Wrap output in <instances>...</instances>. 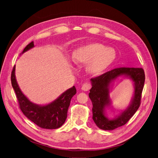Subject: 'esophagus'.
I'll use <instances>...</instances> for the list:
<instances>
[{
  "mask_svg": "<svg viewBox=\"0 0 158 158\" xmlns=\"http://www.w3.org/2000/svg\"><path fill=\"white\" fill-rule=\"evenodd\" d=\"M91 88V84L89 82H86V83H84L82 86V89L83 91H88L89 89Z\"/></svg>",
  "mask_w": 158,
  "mask_h": 158,
  "instance_id": "obj_1",
  "label": "esophagus"
}]
</instances>
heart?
Returning <instances> with one entry per match:
<instances>
[{
  "label": "heart",
  "mask_w": 158,
  "mask_h": 158,
  "mask_svg": "<svg viewBox=\"0 0 158 158\" xmlns=\"http://www.w3.org/2000/svg\"><path fill=\"white\" fill-rule=\"evenodd\" d=\"M116 52L100 44H91L80 47L73 54V60L78 65H86L88 71L94 76L103 73L115 59Z\"/></svg>",
  "instance_id": "b5f03b06"
}]
</instances>
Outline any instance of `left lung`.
<instances>
[{
	"label": "left lung",
	"instance_id": "1",
	"mask_svg": "<svg viewBox=\"0 0 158 158\" xmlns=\"http://www.w3.org/2000/svg\"><path fill=\"white\" fill-rule=\"evenodd\" d=\"M119 76L128 77L134 82L133 98L125 111L114 118L109 119L106 114L105 109L111 104L109 96L110 87ZM90 81L92 87L89 90V97L93 105L92 118L95 125L105 131H112L125 125L140 107L145 81L144 70L142 68H117L92 78Z\"/></svg>",
	"mask_w": 158,
	"mask_h": 158
}]
</instances>
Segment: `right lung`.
I'll use <instances>...</instances> for the list:
<instances>
[{
	"label": "right lung",
	"mask_w": 158,
	"mask_h": 158,
	"mask_svg": "<svg viewBox=\"0 0 158 158\" xmlns=\"http://www.w3.org/2000/svg\"><path fill=\"white\" fill-rule=\"evenodd\" d=\"M34 47L33 41L28 44L22 54ZM16 66H14L11 74L12 88L16 93L19 106L23 114L42 128L56 129L64 123L67 117V111L71 99L76 93V88L73 87L66 90L60 96L51 103L41 106L30 102L19 88L15 76Z\"/></svg>",
	"instance_id": "add662e5"
}]
</instances>
